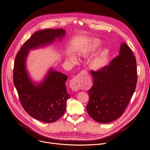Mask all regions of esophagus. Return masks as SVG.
<instances>
[{
    "mask_svg": "<svg viewBox=\"0 0 150 150\" xmlns=\"http://www.w3.org/2000/svg\"><path fill=\"white\" fill-rule=\"evenodd\" d=\"M87 72L85 70H83L77 76H76L70 80V85L73 90L77 91L80 89L85 88L86 85L85 78V76Z\"/></svg>",
    "mask_w": 150,
    "mask_h": 150,
    "instance_id": "obj_1",
    "label": "esophagus"
}]
</instances>
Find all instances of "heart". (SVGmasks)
<instances>
[{"label": "heart", "mask_w": 150, "mask_h": 150, "mask_svg": "<svg viewBox=\"0 0 150 150\" xmlns=\"http://www.w3.org/2000/svg\"><path fill=\"white\" fill-rule=\"evenodd\" d=\"M101 44V42L100 40H95L93 43L84 48L80 52V54L83 57H87L92 52L96 51L100 47ZM108 50H105L95 56L89 62L90 68L93 70L98 71L101 70L103 67H105L108 62ZM70 60L74 63H76L78 61L77 57L75 55H71L70 56Z\"/></svg>", "instance_id": "b5f03b06"}]
</instances>
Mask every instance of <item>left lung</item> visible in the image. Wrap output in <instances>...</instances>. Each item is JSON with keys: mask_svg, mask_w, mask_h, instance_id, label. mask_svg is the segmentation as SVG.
Segmentation results:
<instances>
[{"mask_svg": "<svg viewBox=\"0 0 150 150\" xmlns=\"http://www.w3.org/2000/svg\"><path fill=\"white\" fill-rule=\"evenodd\" d=\"M91 72L94 83L89 89L86 110L98 122L113 121L121 116L136 89L137 68L133 53L122 43L119 55L109 65Z\"/></svg>", "mask_w": 150, "mask_h": 150, "instance_id": "left-lung-1", "label": "left lung"}]
</instances>
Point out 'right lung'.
Listing matches in <instances>:
<instances>
[{"mask_svg":"<svg viewBox=\"0 0 150 150\" xmlns=\"http://www.w3.org/2000/svg\"><path fill=\"white\" fill-rule=\"evenodd\" d=\"M63 29L41 30L34 33L17 53L14 61L13 80L25 110L33 118L50 123L64 114L70 98L65 85L68 76L50 68L42 81L34 83L27 71L26 61L30 50L45 47L65 35Z\"/></svg>","mask_w":150,"mask_h":150,"instance_id":"right-lung-1","label":"right lung"}]
</instances>
